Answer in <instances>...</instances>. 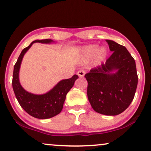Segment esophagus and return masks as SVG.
Segmentation results:
<instances>
[{"label":"esophagus","instance_id":"1","mask_svg":"<svg viewBox=\"0 0 151 151\" xmlns=\"http://www.w3.org/2000/svg\"><path fill=\"white\" fill-rule=\"evenodd\" d=\"M77 73L80 78H83L84 76H85V72L83 70H80V71H78Z\"/></svg>","mask_w":151,"mask_h":151}]
</instances>
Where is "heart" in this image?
Listing matches in <instances>:
<instances>
[{"mask_svg": "<svg viewBox=\"0 0 151 151\" xmlns=\"http://www.w3.org/2000/svg\"><path fill=\"white\" fill-rule=\"evenodd\" d=\"M83 54L87 59H91L95 57L96 60L99 62L106 56L107 50L105 48H101L99 49V46L97 45L93 44L86 46L83 50Z\"/></svg>", "mask_w": 151, "mask_h": 151, "instance_id": "b5f03b06", "label": "heart"}]
</instances>
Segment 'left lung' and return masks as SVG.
<instances>
[{
	"label": "left lung",
	"mask_w": 151,
	"mask_h": 151,
	"mask_svg": "<svg viewBox=\"0 0 151 151\" xmlns=\"http://www.w3.org/2000/svg\"><path fill=\"white\" fill-rule=\"evenodd\" d=\"M113 52L105 64L85 74L87 96L93 110L114 116L128 108L135 94L138 76L135 61L125 46L106 40ZM116 70V73L111 71Z\"/></svg>",
	"instance_id": "1"
}]
</instances>
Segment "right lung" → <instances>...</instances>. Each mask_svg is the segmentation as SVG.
Returning <instances> with one entry per match:
<instances>
[{
    "mask_svg": "<svg viewBox=\"0 0 151 151\" xmlns=\"http://www.w3.org/2000/svg\"><path fill=\"white\" fill-rule=\"evenodd\" d=\"M52 42V40L47 39L32 42L22 50L14 66L12 87L16 98L21 107L30 116L37 119H50L60 114L63 108L66 94L78 78V75H74L69 79L61 80L50 91L42 95L29 93L21 87L19 83V73L23 55L34 43L49 44Z\"/></svg>",
    "mask_w": 151,
    "mask_h": 151,
    "instance_id": "right-lung-1",
    "label": "right lung"
}]
</instances>
